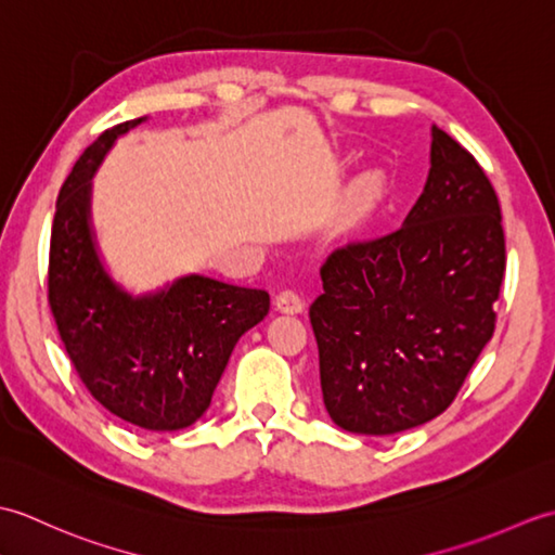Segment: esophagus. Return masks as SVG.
<instances>
[{"instance_id": "esophagus-1", "label": "esophagus", "mask_w": 555, "mask_h": 555, "mask_svg": "<svg viewBox=\"0 0 555 555\" xmlns=\"http://www.w3.org/2000/svg\"><path fill=\"white\" fill-rule=\"evenodd\" d=\"M276 310L279 312H286V314H300L305 310V302H302V298L298 296L296 291L286 288V291H281L279 296H276Z\"/></svg>"}]
</instances>
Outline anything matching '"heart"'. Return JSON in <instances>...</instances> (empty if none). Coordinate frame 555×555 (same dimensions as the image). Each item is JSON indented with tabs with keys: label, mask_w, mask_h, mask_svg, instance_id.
<instances>
[{
	"label": "heart",
	"mask_w": 555,
	"mask_h": 555,
	"mask_svg": "<svg viewBox=\"0 0 555 555\" xmlns=\"http://www.w3.org/2000/svg\"><path fill=\"white\" fill-rule=\"evenodd\" d=\"M384 191H386L384 176L379 171H364L350 188L348 203H346V209H344L346 227L360 221L362 217H367L370 211L382 203Z\"/></svg>",
	"instance_id": "heart-1"
}]
</instances>
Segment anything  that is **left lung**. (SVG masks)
Wrapping results in <instances>:
<instances>
[{
	"label": "left lung",
	"mask_w": 555,
	"mask_h": 555,
	"mask_svg": "<svg viewBox=\"0 0 555 555\" xmlns=\"http://www.w3.org/2000/svg\"><path fill=\"white\" fill-rule=\"evenodd\" d=\"M431 169L403 227L322 264L310 305L328 417L398 434L439 417L493 336L505 238L485 169L431 126Z\"/></svg>",
	"instance_id": "left-lung-1"
}]
</instances>
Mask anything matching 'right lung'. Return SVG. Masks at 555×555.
<instances>
[{"label": "right lung", "mask_w": 555, "mask_h": 555, "mask_svg": "<svg viewBox=\"0 0 555 555\" xmlns=\"http://www.w3.org/2000/svg\"><path fill=\"white\" fill-rule=\"evenodd\" d=\"M133 119L86 147L56 197L50 308L90 396L147 431H176L205 415L238 338L269 312V293L188 274L131 296L104 269L90 223L92 176Z\"/></svg>", "instance_id": "1"}]
</instances>
